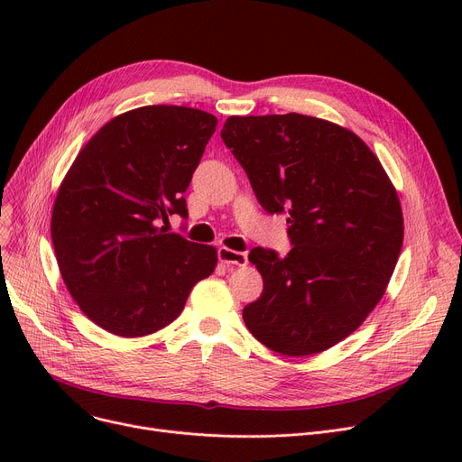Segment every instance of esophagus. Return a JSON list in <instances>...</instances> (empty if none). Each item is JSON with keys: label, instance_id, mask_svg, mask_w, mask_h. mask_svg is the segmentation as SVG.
Wrapping results in <instances>:
<instances>
[{"label": "esophagus", "instance_id": "esophagus-1", "mask_svg": "<svg viewBox=\"0 0 462 462\" xmlns=\"http://www.w3.org/2000/svg\"><path fill=\"white\" fill-rule=\"evenodd\" d=\"M218 260L226 265H247V254L239 253V251H232L228 247H221L218 249Z\"/></svg>", "mask_w": 462, "mask_h": 462}]
</instances>
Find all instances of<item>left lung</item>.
Here are the masks:
<instances>
[{"mask_svg":"<svg viewBox=\"0 0 462 462\" xmlns=\"http://www.w3.org/2000/svg\"><path fill=\"white\" fill-rule=\"evenodd\" d=\"M260 206L286 213L294 247H254L263 279L245 305L253 337L282 356L341 343L382 300L402 247L397 190L367 143L301 114L232 116L221 131Z\"/></svg>","mask_w":462,"mask_h":462,"instance_id":"obj_1","label":"left lung"}]
</instances>
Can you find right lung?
<instances>
[{
  "mask_svg": "<svg viewBox=\"0 0 462 462\" xmlns=\"http://www.w3.org/2000/svg\"><path fill=\"white\" fill-rule=\"evenodd\" d=\"M215 116L153 105L97 133L67 172L52 211L63 282L86 317L119 337L174 322L217 251L168 232L189 217L183 192L215 133Z\"/></svg>",
  "mask_w": 462,
  "mask_h": 462,
  "instance_id": "1",
  "label": "right lung"
}]
</instances>
